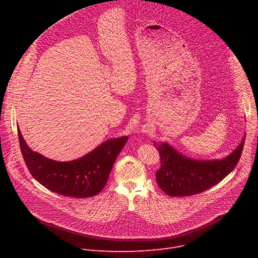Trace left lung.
<instances>
[{
    "instance_id": "left-lung-1",
    "label": "left lung",
    "mask_w": 258,
    "mask_h": 258,
    "mask_svg": "<svg viewBox=\"0 0 258 258\" xmlns=\"http://www.w3.org/2000/svg\"><path fill=\"white\" fill-rule=\"evenodd\" d=\"M245 137L237 148L220 160H196L177 152L167 143L154 146L159 152L161 167L156 171L160 189L169 196H192L208 190L223 180L236 167Z\"/></svg>"
}]
</instances>
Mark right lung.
Returning a JSON list of instances; mask_svg holds the SVG:
<instances>
[{"mask_svg": "<svg viewBox=\"0 0 258 258\" xmlns=\"http://www.w3.org/2000/svg\"><path fill=\"white\" fill-rule=\"evenodd\" d=\"M17 131L21 153L31 175L48 190L75 198L93 197L103 190L127 141L126 136L110 139L79 159L60 162L32 151L19 127Z\"/></svg>", "mask_w": 258, "mask_h": 258, "instance_id": "obj_1", "label": "right lung"}]
</instances>
